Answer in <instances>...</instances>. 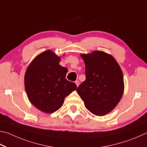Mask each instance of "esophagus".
<instances>
[{
	"label": "esophagus",
	"mask_w": 147,
	"mask_h": 147,
	"mask_svg": "<svg viewBox=\"0 0 147 147\" xmlns=\"http://www.w3.org/2000/svg\"><path fill=\"white\" fill-rule=\"evenodd\" d=\"M75 83H76V85H77V86H79V81H76V82H75Z\"/></svg>",
	"instance_id": "34e87169"
}]
</instances>
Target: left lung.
Wrapping results in <instances>:
<instances>
[{"mask_svg":"<svg viewBox=\"0 0 147 147\" xmlns=\"http://www.w3.org/2000/svg\"><path fill=\"white\" fill-rule=\"evenodd\" d=\"M85 64L86 80L77 89L84 106L102 116L119 103L124 92L123 71L114 57L102 51L81 54Z\"/></svg>","mask_w":147,"mask_h":147,"instance_id":"8db88e82","label":"left lung"}]
</instances>
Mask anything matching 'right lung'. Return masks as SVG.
I'll list each match as a JSON object with an SVG mask.
<instances>
[{"mask_svg": "<svg viewBox=\"0 0 147 147\" xmlns=\"http://www.w3.org/2000/svg\"><path fill=\"white\" fill-rule=\"evenodd\" d=\"M61 57L50 50L38 54L26 70L24 86L31 103L51 114L63 106L66 96L77 89L66 79L68 69L59 64Z\"/></svg>", "mask_w": 147, "mask_h": 147, "instance_id": "right-lung-1", "label": "right lung"}]
</instances>
